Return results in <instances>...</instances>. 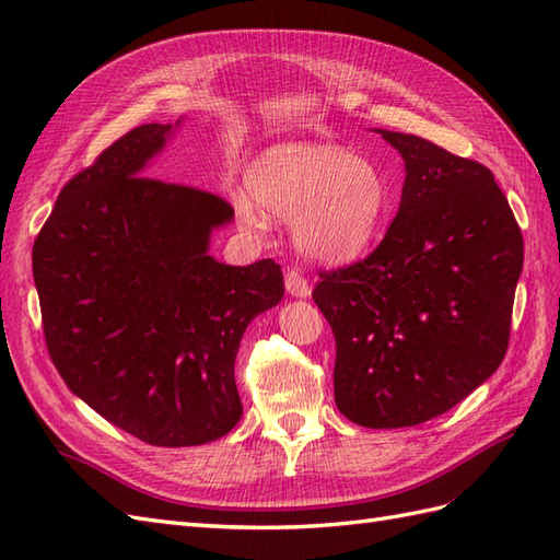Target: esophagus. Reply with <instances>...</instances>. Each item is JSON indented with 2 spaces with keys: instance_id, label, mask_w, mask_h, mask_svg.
I'll use <instances>...</instances> for the list:
<instances>
[{
  "instance_id": "esophagus-1",
  "label": "esophagus",
  "mask_w": 560,
  "mask_h": 560,
  "mask_svg": "<svg viewBox=\"0 0 560 560\" xmlns=\"http://www.w3.org/2000/svg\"><path fill=\"white\" fill-rule=\"evenodd\" d=\"M285 291H289L295 298H310V293H312L310 279L303 275V271L289 269V271H285Z\"/></svg>"
}]
</instances>
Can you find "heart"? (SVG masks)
Masks as SVG:
<instances>
[{
    "mask_svg": "<svg viewBox=\"0 0 560 560\" xmlns=\"http://www.w3.org/2000/svg\"><path fill=\"white\" fill-rule=\"evenodd\" d=\"M248 194H234L238 222L262 232L267 214L293 222L300 250L350 262L371 248L388 212V184L366 158L331 143H279L255 158Z\"/></svg>",
    "mask_w": 560,
    "mask_h": 560,
    "instance_id": "obj_1",
    "label": "heart"
}]
</instances>
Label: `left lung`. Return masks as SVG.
I'll use <instances>...</instances> for the list:
<instances>
[{
	"label": "left lung",
	"mask_w": 560,
	"mask_h": 560,
	"mask_svg": "<svg viewBox=\"0 0 560 560\" xmlns=\"http://www.w3.org/2000/svg\"><path fill=\"white\" fill-rule=\"evenodd\" d=\"M378 132L405 158L402 203L364 260L319 271L312 298L336 338L342 417L405 428L450 411L504 360L523 234L485 165Z\"/></svg>",
	"instance_id": "left-lung-1"
}]
</instances>
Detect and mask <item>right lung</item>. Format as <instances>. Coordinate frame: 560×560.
Masks as SVG:
<instances>
[{"label":"right lung","instance_id":"right-lung-1","mask_svg":"<svg viewBox=\"0 0 560 560\" xmlns=\"http://www.w3.org/2000/svg\"><path fill=\"white\" fill-rule=\"evenodd\" d=\"M172 125H141L70 179L39 229L33 277L51 362L106 421L155 447L226 435L243 405V331L283 295L275 260L208 255L222 196L147 177Z\"/></svg>","mask_w":560,"mask_h":560}]
</instances>
